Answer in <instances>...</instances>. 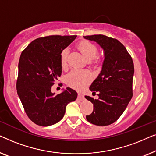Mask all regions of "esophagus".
I'll return each instance as SVG.
<instances>
[{
	"mask_svg": "<svg viewBox=\"0 0 156 156\" xmlns=\"http://www.w3.org/2000/svg\"><path fill=\"white\" fill-rule=\"evenodd\" d=\"M78 99L80 100H83L84 99V95L82 94H80V93H78Z\"/></svg>",
	"mask_w": 156,
	"mask_h": 156,
	"instance_id": "34e87169",
	"label": "esophagus"
}]
</instances>
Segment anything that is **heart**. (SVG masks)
<instances>
[{"instance_id": "obj_1", "label": "heart", "mask_w": 156, "mask_h": 156, "mask_svg": "<svg viewBox=\"0 0 156 156\" xmlns=\"http://www.w3.org/2000/svg\"><path fill=\"white\" fill-rule=\"evenodd\" d=\"M78 49L87 60L94 59L95 62L99 61V57L96 56L97 54V48L94 44L89 41H83L79 44ZM68 53L69 52L67 49H65L60 54V63L63 69L67 66ZM92 78V74L88 70L74 69L66 76L65 82L68 86L76 90H82L91 82Z\"/></svg>"}]
</instances>
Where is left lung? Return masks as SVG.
I'll use <instances>...</instances> for the list:
<instances>
[{
  "instance_id": "left-lung-1",
  "label": "left lung",
  "mask_w": 156,
  "mask_h": 156,
  "mask_svg": "<svg viewBox=\"0 0 156 156\" xmlns=\"http://www.w3.org/2000/svg\"><path fill=\"white\" fill-rule=\"evenodd\" d=\"M103 49L104 59L101 70L89 89L99 92V99L85 98L94 105L86 118L97 126H108L121 116L133 97L132 84L134 66L131 55L119 40L103 35L84 36Z\"/></svg>"
}]
</instances>
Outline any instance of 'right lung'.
I'll return each instance as SVG.
<instances>
[{"instance_id":"right-lung-1","label":"right lung","mask_w":156,"mask_h":156,"mask_svg":"<svg viewBox=\"0 0 156 156\" xmlns=\"http://www.w3.org/2000/svg\"><path fill=\"white\" fill-rule=\"evenodd\" d=\"M76 35H50L33 40L21 53L16 88L27 116L41 126L55 124L63 118L66 106L77 93L67 87L59 94L52 86L62 74V51Z\"/></svg>"}]
</instances>
